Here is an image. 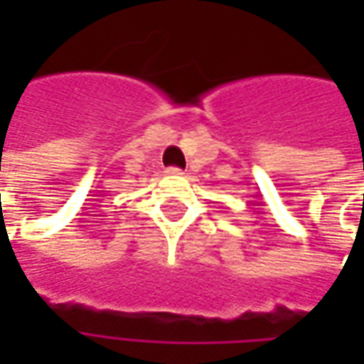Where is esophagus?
<instances>
[{
    "label": "esophagus",
    "instance_id": "34e87169",
    "mask_svg": "<svg viewBox=\"0 0 364 364\" xmlns=\"http://www.w3.org/2000/svg\"><path fill=\"white\" fill-rule=\"evenodd\" d=\"M166 174H168V176H180V174H182V170H178V168H168V170H166Z\"/></svg>",
    "mask_w": 364,
    "mask_h": 364
}]
</instances>
